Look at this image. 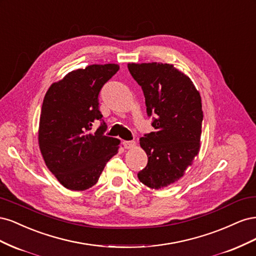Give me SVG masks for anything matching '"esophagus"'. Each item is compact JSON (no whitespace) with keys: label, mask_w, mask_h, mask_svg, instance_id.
<instances>
[{"label":"esophagus","mask_w":256,"mask_h":256,"mask_svg":"<svg viewBox=\"0 0 256 256\" xmlns=\"http://www.w3.org/2000/svg\"><path fill=\"white\" fill-rule=\"evenodd\" d=\"M122 145L125 148H134L136 147V142L134 141H122Z\"/></svg>","instance_id":"34e87169"}]
</instances>
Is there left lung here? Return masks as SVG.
I'll list each match as a JSON object with an SVG mask.
<instances>
[{
    "mask_svg": "<svg viewBox=\"0 0 256 256\" xmlns=\"http://www.w3.org/2000/svg\"><path fill=\"white\" fill-rule=\"evenodd\" d=\"M145 97L154 131L140 138L147 166L138 173L152 189L175 182L198 154L203 111L200 92L189 76L171 64H128Z\"/></svg>",
    "mask_w": 256,
    "mask_h": 256,
    "instance_id": "obj_1",
    "label": "left lung"
}]
</instances>
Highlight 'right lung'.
<instances>
[{
    "label": "right lung",
    "mask_w": 256,
    "mask_h": 256,
    "mask_svg": "<svg viewBox=\"0 0 256 256\" xmlns=\"http://www.w3.org/2000/svg\"><path fill=\"white\" fill-rule=\"evenodd\" d=\"M116 64L90 65L53 83L42 106L38 142L46 166L65 188L94 186L114 154L120 140L104 136L106 124L99 111V92L118 72ZM102 122L95 133L91 126Z\"/></svg>",
    "instance_id": "1"
}]
</instances>
